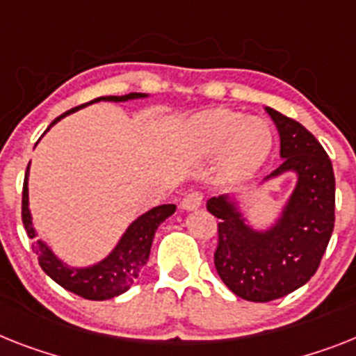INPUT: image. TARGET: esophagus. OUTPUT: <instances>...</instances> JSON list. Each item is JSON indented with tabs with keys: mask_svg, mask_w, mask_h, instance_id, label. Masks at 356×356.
Wrapping results in <instances>:
<instances>
[{
	"mask_svg": "<svg viewBox=\"0 0 356 356\" xmlns=\"http://www.w3.org/2000/svg\"><path fill=\"white\" fill-rule=\"evenodd\" d=\"M201 204H202V193H199V192L186 193V195L183 197V201H181V208L186 211L197 210V208H199Z\"/></svg>",
	"mask_w": 356,
	"mask_h": 356,
	"instance_id": "obj_1",
	"label": "esophagus"
}]
</instances>
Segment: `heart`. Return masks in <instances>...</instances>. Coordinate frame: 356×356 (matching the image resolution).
<instances>
[{
    "mask_svg": "<svg viewBox=\"0 0 356 356\" xmlns=\"http://www.w3.org/2000/svg\"><path fill=\"white\" fill-rule=\"evenodd\" d=\"M273 137L264 119L234 110L215 108L190 118L183 128V146L195 157L220 154L219 177L238 183L259 170L270 155Z\"/></svg>",
    "mask_w": 356,
    "mask_h": 356,
    "instance_id": "heart-1",
    "label": "heart"
}]
</instances>
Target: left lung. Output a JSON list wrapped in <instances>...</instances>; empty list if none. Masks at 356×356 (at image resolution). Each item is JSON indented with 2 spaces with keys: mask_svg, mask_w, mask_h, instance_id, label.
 <instances>
[{
  "mask_svg": "<svg viewBox=\"0 0 356 356\" xmlns=\"http://www.w3.org/2000/svg\"><path fill=\"white\" fill-rule=\"evenodd\" d=\"M280 136L282 164L264 179L295 173L297 183L271 226L248 224L234 195L211 197L206 208L219 222L215 270L237 297L270 302L315 275L335 226V173L331 161L300 122L266 106Z\"/></svg>",
  "mask_w": 356,
  "mask_h": 356,
  "instance_id": "8db88e82",
  "label": "left lung"
}]
</instances>
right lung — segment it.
Wrapping results in <instances>:
<instances>
[{"instance_id": "obj_1", "label": "right lung", "mask_w": 356, "mask_h": 356, "mask_svg": "<svg viewBox=\"0 0 356 356\" xmlns=\"http://www.w3.org/2000/svg\"><path fill=\"white\" fill-rule=\"evenodd\" d=\"M141 97H148V95L139 94V92H132V94L127 95H106V97H97V99L86 104L97 103V101L121 103V101L141 99ZM86 104L76 106V108L68 110L63 115H59L58 119H54L47 130H50L59 119L83 108ZM29 168H31V163H29ZM29 168H26L25 183H23L21 219L25 224L29 237L34 238L38 234H35L34 224H32L31 208H29ZM175 208H177L175 204H161L143 213L141 217H137L128 226L127 232L122 234V237L119 238V243L115 244L112 252L97 264L86 266V268H74V266H68L67 262H63L41 238L32 244V250L38 255L41 270L49 275L50 279L56 280L59 286H63L72 293L79 295V297L88 298V300H108V298L118 297V295L124 293L127 289H130L134 280L141 275V270L145 268L148 257H150V248L152 243H154L155 232L175 211Z\"/></svg>"}]
</instances>
